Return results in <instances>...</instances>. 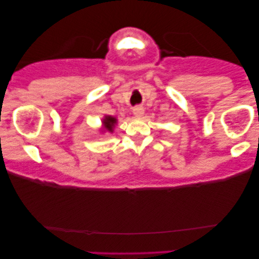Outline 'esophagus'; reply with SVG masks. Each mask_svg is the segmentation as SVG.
<instances>
[{
	"label": "esophagus",
	"mask_w": 259,
	"mask_h": 259,
	"mask_svg": "<svg viewBox=\"0 0 259 259\" xmlns=\"http://www.w3.org/2000/svg\"><path fill=\"white\" fill-rule=\"evenodd\" d=\"M133 114L138 116V118L143 116L144 115V107H141V106H136V107L133 108Z\"/></svg>",
	"instance_id": "34e87169"
}]
</instances>
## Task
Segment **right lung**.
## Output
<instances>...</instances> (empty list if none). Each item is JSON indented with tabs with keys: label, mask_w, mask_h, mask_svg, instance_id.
Masks as SVG:
<instances>
[{
	"label": "right lung",
	"mask_w": 259,
	"mask_h": 259,
	"mask_svg": "<svg viewBox=\"0 0 259 259\" xmlns=\"http://www.w3.org/2000/svg\"><path fill=\"white\" fill-rule=\"evenodd\" d=\"M115 122H116L115 118H113V116H106V119L104 120L105 128L109 131V132H113V127H114Z\"/></svg>",
	"instance_id": "add662e5"
}]
</instances>
